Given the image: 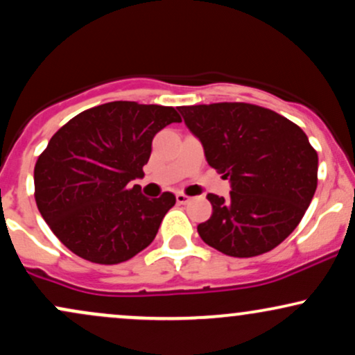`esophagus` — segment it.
<instances>
[{
    "label": "esophagus",
    "instance_id": "1",
    "mask_svg": "<svg viewBox=\"0 0 355 355\" xmlns=\"http://www.w3.org/2000/svg\"><path fill=\"white\" fill-rule=\"evenodd\" d=\"M175 197H177V202L180 203V205H185V203H189L191 200L189 195H185V193H177Z\"/></svg>",
    "mask_w": 355,
    "mask_h": 355
}]
</instances>
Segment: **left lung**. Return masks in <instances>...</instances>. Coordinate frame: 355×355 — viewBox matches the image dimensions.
Wrapping results in <instances>:
<instances>
[{
    "label": "left lung",
    "instance_id": "left-lung-1",
    "mask_svg": "<svg viewBox=\"0 0 355 355\" xmlns=\"http://www.w3.org/2000/svg\"><path fill=\"white\" fill-rule=\"evenodd\" d=\"M211 168L230 182V197L209 193L211 217L197 227L207 245L255 257L284 242L317 189L315 150L302 130L248 103L178 107Z\"/></svg>",
    "mask_w": 355,
    "mask_h": 355
}]
</instances>
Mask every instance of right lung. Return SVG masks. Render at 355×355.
<instances>
[{
	"mask_svg": "<svg viewBox=\"0 0 355 355\" xmlns=\"http://www.w3.org/2000/svg\"><path fill=\"white\" fill-rule=\"evenodd\" d=\"M172 107L112 101L71 118L35 165V198L53 234L73 254L120 263L153 242L175 195L148 198L140 185L153 137L180 123Z\"/></svg>",
	"mask_w": 355,
	"mask_h": 355,
	"instance_id": "obj_1",
	"label": "right lung"
}]
</instances>
